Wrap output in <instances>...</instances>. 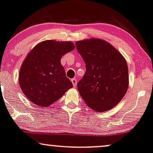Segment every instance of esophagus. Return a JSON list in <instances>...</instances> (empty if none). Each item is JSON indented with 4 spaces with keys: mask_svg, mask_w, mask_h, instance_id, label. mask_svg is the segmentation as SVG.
<instances>
[{
    "mask_svg": "<svg viewBox=\"0 0 153 153\" xmlns=\"http://www.w3.org/2000/svg\"><path fill=\"white\" fill-rule=\"evenodd\" d=\"M71 82H72L73 86L76 87V85H77V82H78V80H77V79H75V78L71 79Z\"/></svg>",
    "mask_w": 153,
    "mask_h": 153,
    "instance_id": "obj_1",
    "label": "esophagus"
}]
</instances>
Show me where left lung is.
<instances>
[{
	"instance_id": "8db88e82",
	"label": "left lung",
	"mask_w": 153,
	"mask_h": 153,
	"mask_svg": "<svg viewBox=\"0 0 153 153\" xmlns=\"http://www.w3.org/2000/svg\"><path fill=\"white\" fill-rule=\"evenodd\" d=\"M86 72L78 82L80 96L89 107L102 112L122 100L128 87V70L123 56L107 42L90 39L75 43Z\"/></svg>"
}]
</instances>
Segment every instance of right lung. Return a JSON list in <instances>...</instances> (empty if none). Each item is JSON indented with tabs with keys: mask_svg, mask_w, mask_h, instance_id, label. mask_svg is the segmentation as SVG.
<instances>
[{
	"mask_svg": "<svg viewBox=\"0 0 153 153\" xmlns=\"http://www.w3.org/2000/svg\"><path fill=\"white\" fill-rule=\"evenodd\" d=\"M74 48L71 42L47 40L38 44L29 53L21 66L19 83L31 102L48 107L73 88L61 59Z\"/></svg>",
	"mask_w": 153,
	"mask_h": 153,
	"instance_id": "obj_1",
	"label": "right lung"
}]
</instances>
